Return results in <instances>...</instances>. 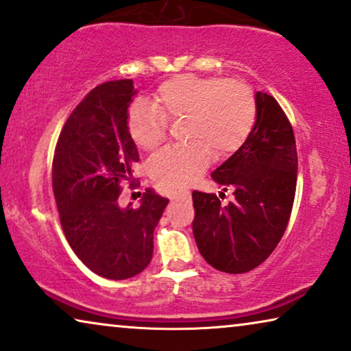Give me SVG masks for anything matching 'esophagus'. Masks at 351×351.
Here are the masks:
<instances>
[{
	"mask_svg": "<svg viewBox=\"0 0 351 351\" xmlns=\"http://www.w3.org/2000/svg\"><path fill=\"white\" fill-rule=\"evenodd\" d=\"M172 201H177V199H190V193H180V195H174L171 196Z\"/></svg>",
	"mask_w": 351,
	"mask_h": 351,
	"instance_id": "obj_1",
	"label": "esophagus"
}]
</instances>
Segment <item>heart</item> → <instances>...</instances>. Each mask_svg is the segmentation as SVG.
<instances>
[{
    "label": "heart",
    "mask_w": 351,
    "mask_h": 351,
    "mask_svg": "<svg viewBox=\"0 0 351 351\" xmlns=\"http://www.w3.org/2000/svg\"><path fill=\"white\" fill-rule=\"evenodd\" d=\"M185 118V145L162 148L150 160V174L167 189L193 184L209 166L213 150L225 158L239 150L257 119L256 95L234 80L196 75L172 76L160 84L155 105L134 104L128 112V131L138 147L152 150L165 141L167 119Z\"/></svg>",
    "instance_id": "b5f03b06"
}]
</instances>
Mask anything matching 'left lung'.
Wrapping results in <instances>:
<instances>
[{
    "label": "left lung",
    "mask_w": 351,
    "mask_h": 351,
    "mask_svg": "<svg viewBox=\"0 0 351 351\" xmlns=\"http://www.w3.org/2000/svg\"><path fill=\"white\" fill-rule=\"evenodd\" d=\"M257 119L251 136L213 172L234 199L193 191V234L204 261L225 273L261 265L280 243L289 222L297 184L292 126L275 97L256 93Z\"/></svg>",
    "instance_id": "left-lung-1"
}]
</instances>
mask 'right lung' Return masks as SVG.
Masks as SVG:
<instances>
[{
  "instance_id": "obj_1",
  "label": "right lung",
  "mask_w": 351,
  "mask_h": 351,
  "mask_svg": "<svg viewBox=\"0 0 351 351\" xmlns=\"http://www.w3.org/2000/svg\"><path fill=\"white\" fill-rule=\"evenodd\" d=\"M132 80L107 81L66 119L52 161V190L60 225L76 256L107 280L145 270L153 232L169 199L147 190L141 206L118 204L121 182L132 179L138 152L128 131Z\"/></svg>"
}]
</instances>
